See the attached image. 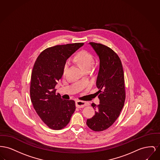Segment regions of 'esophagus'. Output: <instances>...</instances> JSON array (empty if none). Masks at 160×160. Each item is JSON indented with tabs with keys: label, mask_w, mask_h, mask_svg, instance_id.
<instances>
[{
	"label": "esophagus",
	"mask_w": 160,
	"mask_h": 160,
	"mask_svg": "<svg viewBox=\"0 0 160 160\" xmlns=\"http://www.w3.org/2000/svg\"><path fill=\"white\" fill-rule=\"evenodd\" d=\"M88 103L85 101H76V106L77 108H84L85 106L88 105Z\"/></svg>",
	"instance_id": "34e87169"
}]
</instances>
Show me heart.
Returning <instances> with one entry per match:
<instances>
[{"label": "heart", "instance_id": "1", "mask_svg": "<svg viewBox=\"0 0 160 160\" xmlns=\"http://www.w3.org/2000/svg\"><path fill=\"white\" fill-rule=\"evenodd\" d=\"M75 59L79 63L81 68H82L84 70L87 69V68H92L93 66V64L94 62L93 56L91 53H90L87 51H81V52H79L76 55ZM69 65H70L69 61H68L65 62L63 67V71H62L64 75H66Z\"/></svg>", "mask_w": 160, "mask_h": 160}]
</instances>
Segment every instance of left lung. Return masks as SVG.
<instances>
[{"label": "left lung", "instance_id": "obj_1", "mask_svg": "<svg viewBox=\"0 0 160 160\" xmlns=\"http://www.w3.org/2000/svg\"><path fill=\"white\" fill-rule=\"evenodd\" d=\"M99 58L96 86L99 89L98 105L92 103L94 116L87 119V125L94 131H102L111 126L119 116L125 103L126 94L124 72L118 54L107 46L90 42Z\"/></svg>", "mask_w": 160, "mask_h": 160}]
</instances>
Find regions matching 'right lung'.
Listing matches in <instances>:
<instances>
[{
    "label": "right lung",
    "instance_id": "obj_1",
    "mask_svg": "<svg viewBox=\"0 0 160 160\" xmlns=\"http://www.w3.org/2000/svg\"><path fill=\"white\" fill-rule=\"evenodd\" d=\"M83 45L79 42L49 48L35 62L31 79V100L38 116L52 129L65 128L76 109L75 102L62 99L59 93H56L55 86L63 75L67 59Z\"/></svg>",
    "mask_w": 160,
    "mask_h": 160
}]
</instances>
